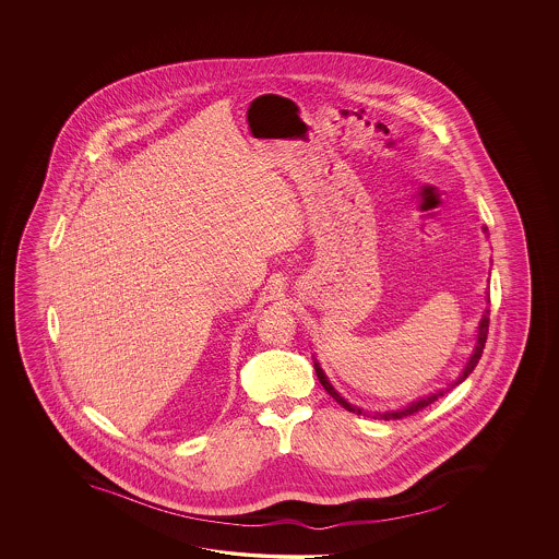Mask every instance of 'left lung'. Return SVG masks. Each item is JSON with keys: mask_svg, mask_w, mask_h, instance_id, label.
Masks as SVG:
<instances>
[{"mask_svg": "<svg viewBox=\"0 0 559 559\" xmlns=\"http://www.w3.org/2000/svg\"><path fill=\"white\" fill-rule=\"evenodd\" d=\"M487 332H489V311H486V316H484V320L479 321V330H477V345H475L474 356L469 357V361H467V366H465L464 373L460 376V380L455 381L453 385H457V383H462V381L474 371L475 366H477V361H479V357L484 354V347H486ZM316 373H318V380H320L321 385L325 388V392L332 395L333 400L337 402L340 405H344L347 412H352V414H357V416H366V412H361L359 407L356 405L347 404L344 397L340 395V393L335 392L332 388V383L328 381V378L323 376V371H321L320 364H316ZM440 395H443V392L431 393L428 397H421V400H417L412 405H407L404 409H397V412H385V414H376L373 417H381V419H402V417L414 416L417 412H421L424 407H428L429 404H433L436 400H440Z\"/></svg>", "mask_w": 559, "mask_h": 559, "instance_id": "left-lung-1", "label": "left lung"}]
</instances>
